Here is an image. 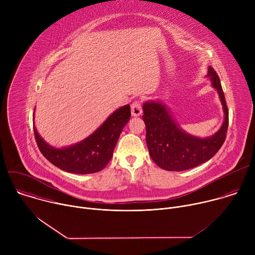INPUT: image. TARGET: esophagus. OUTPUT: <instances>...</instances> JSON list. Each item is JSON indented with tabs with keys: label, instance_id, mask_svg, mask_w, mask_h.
I'll use <instances>...</instances> for the list:
<instances>
[{
	"label": "esophagus",
	"instance_id": "obj_1",
	"mask_svg": "<svg viewBox=\"0 0 255 255\" xmlns=\"http://www.w3.org/2000/svg\"><path fill=\"white\" fill-rule=\"evenodd\" d=\"M131 113H132V116L134 117H137L139 115H141L142 113V104H141V101L139 100H136L132 103L131 105Z\"/></svg>",
	"mask_w": 255,
	"mask_h": 255
}]
</instances>
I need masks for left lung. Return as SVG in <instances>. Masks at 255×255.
<instances>
[{"instance_id": "8db88e82", "label": "left lung", "mask_w": 255, "mask_h": 255, "mask_svg": "<svg viewBox=\"0 0 255 255\" xmlns=\"http://www.w3.org/2000/svg\"><path fill=\"white\" fill-rule=\"evenodd\" d=\"M208 77L219 93L225 113L222 127L211 137L201 139L185 133L179 129L161 103L147 102L143 105L142 118L146 126L149 154L152 160L165 170H187L208 161L222 147L226 139L229 112L224 92L219 76L211 66H209Z\"/></svg>"}]
</instances>
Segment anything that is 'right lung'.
Returning <instances> with one entry per match:
<instances>
[{"instance_id": "add662e5", "label": "right lung", "mask_w": 255, "mask_h": 255, "mask_svg": "<svg viewBox=\"0 0 255 255\" xmlns=\"http://www.w3.org/2000/svg\"><path fill=\"white\" fill-rule=\"evenodd\" d=\"M130 116V105L121 107L87 139L62 149L49 146L35 127L34 136L40 152L53 165L72 173H94L105 168L111 160L119 136Z\"/></svg>"}]
</instances>
